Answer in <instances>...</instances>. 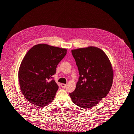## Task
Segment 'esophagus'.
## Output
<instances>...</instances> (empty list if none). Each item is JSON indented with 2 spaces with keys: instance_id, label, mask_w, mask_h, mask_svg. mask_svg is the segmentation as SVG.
<instances>
[{
  "instance_id": "esophagus-1",
  "label": "esophagus",
  "mask_w": 134,
  "mask_h": 134,
  "mask_svg": "<svg viewBox=\"0 0 134 134\" xmlns=\"http://www.w3.org/2000/svg\"><path fill=\"white\" fill-rule=\"evenodd\" d=\"M61 87L63 88H65L66 87V86H67V85L66 84H63V83H62L61 84Z\"/></svg>"
}]
</instances>
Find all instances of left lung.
Wrapping results in <instances>:
<instances>
[{
    "mask_svg": "<svg viewBox=\"0 0 134 134\" xmlns=\"http://www.w3.org/2000/svg\"><path fill=\"white\" fill-rule=\"evenodd\" d=\"M80 76L75 90L69 93L73 103L87 109L96 106L111 87L114 71L106 54L96 47L72 50Z\"/></svg>",
    "mask_w": 134,
    "mask_h": 134,
    "instance_id": "1",
    "label": "left lung"
}]
</instances>
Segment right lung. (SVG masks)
<instances>
[{
    "label": "right lung",
    "mask_w": 134,
    "mask_h": 134,
    "mask_svg": "<svg viewBox=\"0 0 134 134\" xmlns=\"http://www.w3.org/2000/svg\"><path fill=\"white\" fill-rule=\"evenodd\" d=\"M67 49L46 44L35 45L23 58L19 70L23 94L32 104L43 108L53 100L58 86L51 78Z\"/></svg>",
    "instance_id": "obj_1"
}]
</instances>
